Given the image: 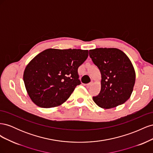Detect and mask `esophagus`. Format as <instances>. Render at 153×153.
<instances>
[{
    "label": "esophagus",
    "instance_id": "esophagus-1",
    "mask_svg": "<svg viewBox=\"0 0 153 153\" xmlns=\"http://www.w3.org/2000/svg\"><path fill=\"white\" fill-rule=\"evenodd\" d=\"M92 84H93V82H91L90 83H89V84H87L86 85V87H87V88H89V87H90L91 86H92Z\"/></svg>",
    "mask_w": 153,
    "mask_h": 153
}]
</instances>
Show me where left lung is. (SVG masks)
Here are the masks:
<instances>
[{"label":"left lung","mask_w":153,"mask_h":153,"mask_svg":"<svg viewBox=\"0 0 153 153\" xmlns=\"http://www.w3.org/2000/svg\"><path fill=\"white\" fill-rule=\"evenodd\" d=\"M89 56L101 74V88L93 96L95 103L105 109L124 103L130 97L135 82V69L123 51L115 48L89 50Z\"/></svg>","instance_id":"1"}]
</instances>
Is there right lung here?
<instances>
[{
	"mask_svg": "<svg viewBox=\"0 0 153 153\" xmlns=\"http://www.w3.org/2000/svg\"><path fill=\"white\" fill-rule=\"evenodd\" d=\"M88 55V50L71 48H50L37 55L24 73L32 101L41 108L54 107L66 101L81 84L78 68Z\"/></svg>",
	"mask_w": 153,
	"mask_h": 153,
	"instance_id": "right-lung-1",
	"label": "right lung"
}]
</instances>
